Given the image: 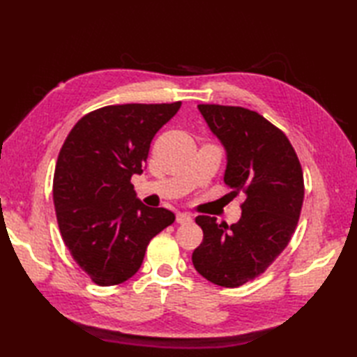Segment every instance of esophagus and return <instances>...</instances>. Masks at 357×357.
Returning a JSON list of instances; mask_svg holds the SVG:
<instances>
[{
	"mask_svg": "<svg viewBox=\"0 0 357 357\" xmlns=\"http://www.w3.org/2000/svg\"><path fill=\"white\" fill-rule=\"evenodd\" d=\"M192 215L190 213H178L176 215V222L178 224H190L192 222Z\"/></svg>",
	"mask_w": 357,
	"mask_h": 357,
	"instance_id": "34e87169",
	"label": "esophagus"
}]
</instances>
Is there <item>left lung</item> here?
<instances>
[{
    "label": "left lung",
    "instance_id": "left-lung-1",
    "mask_svg": "<svg viewBox=\"0 0 357 357\" xmlns=\"http://www.w3.org/2000/svg\"><path fill=\"white\" fill-rule=\"evenodd\" d=\"M198 109L225 149L224 183L245 201L236 224L196 218L204 239L192 261L210 282L234 288L262 275L288 245L304 202V174L284 132L259 113L218 104Z\"/></svg>",
    "mask_w": 357,
    "mask_h": 357
}]
</instances>
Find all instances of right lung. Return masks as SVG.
<instances>
[{"label": "right lung", "instance_id": "obj_1", "mask_svg": "<svg viewBox=\"0 0 357 357\" xmlns=\"http://www.w3.org/2000/svg\"><path fill=\"white\" fill-rule=\"evenodd\" d=\"M179 107L181 101L101 107L75 124L59 150L58 227L75 262L98 285L130 279L149 242L174 221L170 210L144 206L130 179L144 172L151 139Z\"/></svg>", "mask_w": 357, "mask_h": 357}]
</instances>
